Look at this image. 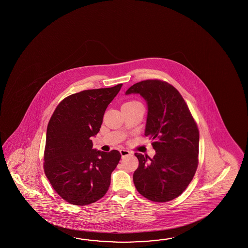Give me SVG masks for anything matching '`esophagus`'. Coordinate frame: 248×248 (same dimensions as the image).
Masks as SVG:
<instances>
[{
  "label": "esophagus",
  "instance_id": "34e87169",
  "mask_svg": "<svg viewBox=\"0 0 248 248\" xmlns=\"http://www.w3.org/2000/svg\"><path fill=\"white\" fill-rule=\"evenodd\" d=\"M120 153H121V155H122V158H125L126 156L130 155V152H129V151H127V150H125V149H122V150L120 151Z\"/></svg>",
  "mask_w": 248,
  "mask_h": 248
}]
</instances>
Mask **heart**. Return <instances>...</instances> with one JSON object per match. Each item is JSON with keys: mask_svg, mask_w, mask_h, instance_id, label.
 Segmentation results:
<instances>
[{"mask_svg": "<svg viewBox=\"0 0 248 248\" xmlns=\"http://www.w3.org/2000/svg\"><path fill=\"white\" fill-rule=\"evenodd\" d=\"M128 103H129V102H128Z\"/></svg>", "mask_w": 248, "mask_h": 248, "instance_id": "obj_1", "label": "heart"}]
</instances>
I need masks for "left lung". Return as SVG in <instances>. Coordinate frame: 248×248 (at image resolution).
Masks as SVG:
<instances>
[{
    "instance_id": "left-lung-1",
    "label": "left lung",
    "mask_w": 248,
    "mask_h": 248,
    "mask_svg": "<svg viewBox=\"0 0 248 248\" xmlns=\"http://www.w3.org/2000/svg\"><path fill=\"white\" fill-rule=\"evenodd\" d=\"M126 94H140L147 102L144 135L156 151L153 158L135 153L139 161L133 174L135 186L149 201H172L190 185L198 168V125L179 91L167 81L142 80Z\"/></svg>"
}]
</instances>
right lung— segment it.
<instances>
[{
    "label": "right lung",
    "instance_id": "1",
    "mask_svg": "<svg viewBox=\"0 0 248 248\" xmlns=\"http://www.w3.org/2000/svg\"><path fill=\"white\" fill-rule=\"evenodd\" d=\"M122 84L80 91L61 101L47 127L44 172L53 189L74 206H86L106 195L111 172L122 155L92 149L108 105Z\"/></svg>",
    "mask_w": 248,
    "mask_h": 248
}]
</instances>
